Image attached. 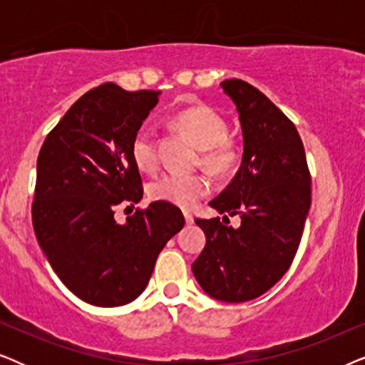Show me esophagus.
<instances>
[{"label": "esophagus", "mask_w": 365, "mask_h": 365, "mask_svg": "<svg viewBox=\"0 0 365 365\" xmlns=\"http://www.w3.org/2000/svg\"><path fill=\"white\" fill-rule=\"evenodd\" d=\"M182 216H184V221H186L187 226H191V224L194 222L192 214H191V212H187V211H184V212H182Z\"/></svg>", "instance_id": "1"}]
</instances>
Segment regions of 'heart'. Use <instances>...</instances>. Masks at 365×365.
I'll list each match as a JSON object with an SVG mask.
<instances>
[{
	"label": "heart",
	"instance_id": "heart-1",
	"mask_svg": "<svg viewBox=\"0 0 365 365\" xmlns=\"http://www.w3.org/2000/svg\"><path fill=\"white\" fill-rule=\"evenodd\" d=\"M173 121L186 133L199 149H202V163L212 173L227 174L237 164V149L226 141L227 123L207 104H192L174 114ZM131 158L141 171H154L156 148L153 129L144 124L136 131L131 143ZM209 192V181L201 174L166 173L154 179L149 194L156 201H164L178 207H192Z\"/></svg>",
	"mask_w": 365,
	"mask_h": 365
}]
</instances>
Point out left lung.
Wrapping results in <instances>:
<instances>
[{
  "label": "left lung",
  "instance_id": "1",
  "mask_svg": "<svg viewBox=\"0 0 365 365\" xmlns=\"http://www.w3.org/2000/svg\"><path fill=\"white\" fill-rule=\"evenodd\" d=\"M221 88L239 114L244 151L236 176L209 206L239 214L241 226L196 219L206 246L192 274L207 296L237 304L262 296L291 266L311 207V174L296 126L266 94L241 79Z\"/></svg>",
  "mask_w": 365,
  "mask_h": 365
}]
</instances>
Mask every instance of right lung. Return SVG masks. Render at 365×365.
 <instances>
[{
    "instance_id": "right-lung-1",
    "label": "right lung",
    "mask_w": 365,
    "mask_h": 365,
    "mask_svg": "<svg viewBox=\"0 0 365 365\" xmlns=\"http://www.w3.org/2000/svg\"><path fill=\"white\" fill-rule=\"evenodd\" d=\"M159 94L104 83L68 109L39 151L34 234L64 286L93 306L133 302L184 227L182 212L164 201L114 221L119 204L143 197L131 143Z\"/></svg>"
}]
</instances>
